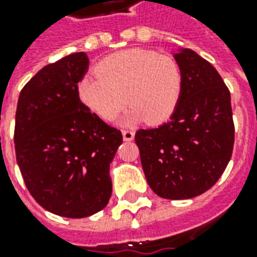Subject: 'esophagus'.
<instances>
[{
	"instance_id": "34e87169",
	"label": "esophagus",
	"mask_w": 257,
	"mask_h": 257,
	"mask_svg": "<svg viewBox=\"0 0 257 257\" xmlns=\"http://www.w3.org/2000/svg\"><path fill=\"white\" fill-rule=\"evenodd\" d=\"M122 138L125 142H132L135 138L134 131H129V129H123L122 131Z\"/></svg>"
}]
</instances>
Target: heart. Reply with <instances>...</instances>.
Here are the masks:
<instances>
[{
	"mask_svg": "<svg viewBox=\"0 0 257 257\" xmlns=\"http://www.w3.org/2000/svg\"><path fill=\"white\" fill-rule=\"evenodd\" d=\"M97 74L78 84L81 101L104 121H112L126 103V121L158 125L178 110L183 95V71L172 58L147 49H126L103 59Z\"/></svg>",
	"mask_w": 257,
	"mask_h": 257,
	"instance_id": "1",
	"label": "heart"
}]
</instances>
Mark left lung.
Masks as SVG:
<instances>
[{
  "mask_svg": "<svg viewBox=\"0 0 257 257\" xmlns=\"http://www.w3.org/2000/svg\"><path fill=\"white\" fill-rule=\"evenodd\" d=\"M175 60L183 71V95L169 122L139 129L135 142L151 190L167 199H189L209 190L234 147L230 90L216 68L191 49Z\"/></svg>",
  "mask_w": 257,
  "mask_h": 257,
  "instance_id": "obj_1",
  "label": "left lung"
}]
</instances>
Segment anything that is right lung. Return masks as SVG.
<instances>
[{
	"label": "right lung",
	"mask_w": 257,
	"mask_h": 257,
	"mask_svg": "<svg viewBox=\"0 0 257 257\" xmlns=\"http://www.w3.org/2000/svg\"><path fill=\"white\" fill-rule=\"evenodd\" d=\"M88 66V56L77 52L41 68L20 92L15 122L16 161L27 190L42 208L73 219L108 204L110 164L122 143L121 131L79 99Z\"/></svg>",
	"instance_id": "obj_1"
}]
</instances>
